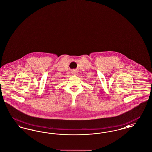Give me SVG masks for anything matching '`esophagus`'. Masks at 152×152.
Instances as JSON below:
<instances>
[{"mask_svg":"<svg viewBox=\"0 0 152 152\" xmlns=\"http://www.w3.org/2000/svg\"><path fill=\"white\" fill-rule=\"evenodd\" d=\"M72 73V74H73V75H76L77 73V72L76 71H73Z\"/></svg>","mask_w":152,"mask_h":152,"instance_id":"1","label":"esophagus"}]
</instances>
